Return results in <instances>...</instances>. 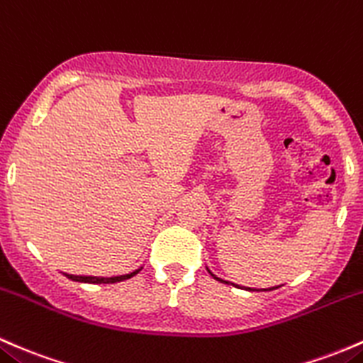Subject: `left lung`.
<instances>
[{"label": "left lung", "instance_id": "obj_1", "mask_svg": "<svg viewBox=\"0 0 363 363\" xmlns=\"http://www.w3.org/2000/svg\"><path fill=\"white\" fill-rule=\"evenodd\" d=\"M211 276H213V278H214V279H218V281H221V283H226V284H230V283H228V281H223V279H219V278H216V276H214V274H211ZM231 284H233V283H231ZM233 286H236V288H240V286H238V284H233ZM276 288H278V286H276ZM276 288H269V290H276ZM248 290H250V288H248Z\"/></svg>", "mask_w": 363, "mask_h": 363}]
</instances>
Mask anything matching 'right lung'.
<instances>
[{
	"label": "right lung",
	"instance_id": "add662e5",
	"mask_svg": "<svg viewBox=\"0 0 363 363\" xmlns=\"http://www.w3.org/2000/svg\"><path fill=\"white\" fill-rule=\"evenodd\" d=\"M138 271H140V269H138ZM138 271H133V272H130V274H125V276H113V278H97V276H73V274H65V276H67V278L72 279V281H79V283L109 284V283H118V281L132 278V276H135Z\"/></svg>",
	"mask_w": 363,
	"mask_h": 363
}]
</instances>
